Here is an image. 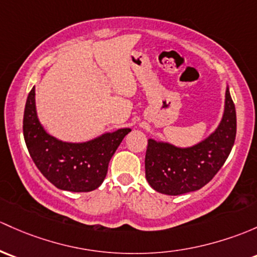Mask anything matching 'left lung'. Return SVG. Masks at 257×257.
Masks as SVG:
<instances>
[{"instance_id":"obj_1","label":"left lung","mask_w":257,"mask_h":257,"mask_svg":"<svg viewBox=\"0 0 257 257\" xmlns=\"http://www.w3.org/2000/svg\"><path fill=\"white\" fill-rule=\"evenodd\" d=\"M235 136V106L226 88L223 119L217 131L206 140L186 149L148 140L145 177L154 190L170 196L199 190L217 175L225 163Z\"/></svg>"}]
</instances>
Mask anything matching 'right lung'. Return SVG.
I'll return each instance as SVG.
<instances>
[{
	"label": "right lung",
	"instance_id": "add662e5",
	"mask_svg": "<svg viewBox=\"0 0 257 257\" xmlns=\"http://www.w3.org/2000/svg\"><path fill=\"white\" fill-rule=\"evenodd\" d=\"M131 129H118L81 144L63 143L50 137L38 120L36 88H32L23 115L27 149L43 176L55 187L71 192L96 190L107 175L108 164Z\"/></svg>",
	"mask_w": 257,
	"mask_h": 257
}]
</instances>
